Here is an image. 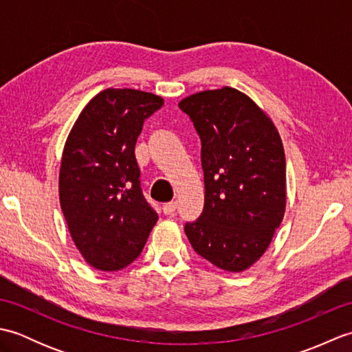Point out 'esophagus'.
<instances>
[{"label":"esophagus","mask_w":352,"mask_h":352,"mask_svg":"<svg viewBox=\"0 0 352 352\" xmlns=\"http://www.w3.org/2000/svg\"><path fill=\"white\" fill-rule=\"evenodd\" d=\"M175 210H177V201H170V203H166L163 206L164 214H174Z\"/></svg>","instance_id":"esophagus-1"}]
</instances>
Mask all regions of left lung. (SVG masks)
<instances>
[{
    "label": "left lung",
    "instance_id": "obj_1",
    "mask_svg": "<svg viewBox=\"0 0 352 352\" xmlns=\"http://www.w3.org/2000/svg\"><path fill=\"white\" fill-rule=\"evenodd\" d=\"M201 139L204 208L184 226L192 248L228 272L263 256L286 210V157L263 110L233 87L193 94L178 104Z\"/></svg>",
    "mask_w": 352,
    "mask_h": 352
}]
</instances>
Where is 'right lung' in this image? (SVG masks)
<instances>
[{
	"label": "right lung",
	"mask_w": 352,
	"mask_h": 352,
	"mask_svg": "<svg viewBox=\"0 0 352 352\" xmlns=\"http://www.w3.org/2000/svg\"><path fill=\"white\" fill-rule=\"evenodd\" d=\"M163 102L136 89H106L86 104L66 139L60 207L81 256L100 271L133 263L159 219L142 193L134 146Z\"/></svg>",
	"instance_id": "obj_1"
}]
</instances>
